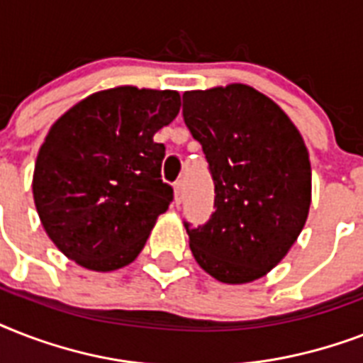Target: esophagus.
Wrapping results in <instances>:
<instances>
[{
    "label": "esophagus",
    "mask_w": 363,
    "mask_h": 363,
    "mask_svg": "<svg viewBox=\"0 0 363 363\" xmlns=\"http://www.w3.org/2000/svg\"><path fill=\"white\" fill-rule=\"evenodd\" d=\"M173 194H175V203L179 205L182 201V181H177L173 184Z\"/></svg>",
    "instance_id": "esophagus-1"
}]
</instances>
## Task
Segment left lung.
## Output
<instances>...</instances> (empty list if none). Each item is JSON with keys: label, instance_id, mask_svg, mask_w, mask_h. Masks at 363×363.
Here are the masks:
<instances>
[{"label": "left lung", "instance_id": "1", "mask_svg": "<svg viewBox=\"0 0 363 363\" xmlns=\"http://www.w3.org/2000/svg\"><path fill=\"white\" fill-rule=\"evenodd\" d=\"M182 116L215 181V213L190 230V250L216 281L267 275L292 248L311 207L309 150L279 105L233 82L182 94Z\"/></svg>", "mask_w": 363, "mask_h": 363}]
</instances>
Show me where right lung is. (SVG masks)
<instances>
[{
	"label": "right lung",
	"instance_id": "right-lung-1",
	"mask_svg": "<svg viewBox=\"0 0 363 363\" xmlns=\"http://www.w3.org/2000/svg\"><path fill=\"white\" fill-rule=\"evenodd\" d=\"M181 111L175 90L115 86L90 94L48 130L33 169L45 232L84 269L115 271L139 256L173 188L154 135Z\"/></svg>",
	"mask_w": 363,
	"mask_h": 363
}]
</instances>
